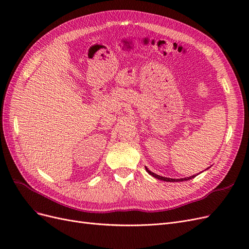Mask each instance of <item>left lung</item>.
I'll return each mask as SVG.
<instances>
[{
	"instance_id": "left-lung-1",
	"label": "left lung",
	"mask_w": 249,
	"mask_h": 249,
	"mask_svg": "<svg viewBox=\"0 0 249 249\" xmlns=\"http://www.w3.org/2000/svg\"><path fill=\"white\" fill-rule=\"evenodd\" d=\"M145 170L149 173L150 176H153L154 178H158V179H161V180H164V182H183V180H188V179H191L193 178L195 176H192V177H189V178H164V177H161V176H158L156 175V173L152 172L150 170H148L147 167H145Z\"/></svg>"
}]
</instances>
